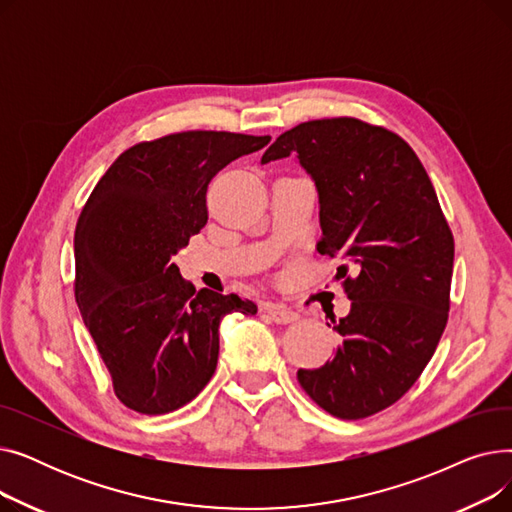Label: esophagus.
<instances>
[{
  "instance_id": "esophagus-1",
  "label": "esophagus",
  "mask_w": 512,
  "mask_h": 512,
  "mask_svg": "<svg viewBox=\"0 0 512 512\" xmlns=\"http://www.w3.org/2000/svg\"><path fill=\"white\" fill-rule=\"evenodd\" d=\"M265 313L270 315L276 324H292V321L299 319V313H294L286 307H280V305H267L265 307Z\"/></svg>"
}]
</instances>
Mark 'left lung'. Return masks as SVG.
I'll list each match as a JSON object with an SVG mask.
<instances>
[{"label": "left lung", "instance_id": "8db88e82", "mask_svg": "<svg viewBox=\"0 0 512 512\" xmlns=\"http://www.w3.org/2000/svg\"><path fill=\"white\" fill-rule=\"evenodd\" d=\"M294 155L319 195L321 255L340 257L351 313L332 319L334 359L299 369L301 388L338 419H363L405 396L448 321L454 238L434 184L405 139L357 118L286 130L261 164ZM356 265L358 276H347Z\"/></svg>", "mask_w": 512, "mask_h": 512}]
</instances>
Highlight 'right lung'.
Instances as JSON below:
<instances>
[{
	"mask_svg": "<svg viewBox=\"0 0 512 512\" xmlns=\"http://www.w3.org/2000/svg\"><path fill=\"white\" fill-rule=\"evenodd\" d=\"M272 137L186 130L126 149L110 166L74 232V297L120 402L164 415L211 380L220 321L255 315L238 294L188 284L172 257L207 224V186Z\"/></svg>",
	"mask_w": 512,
	"mask_h": 512,
	"instance_id": "obj_1",
	"label": "right lung"
}]
</instances>
